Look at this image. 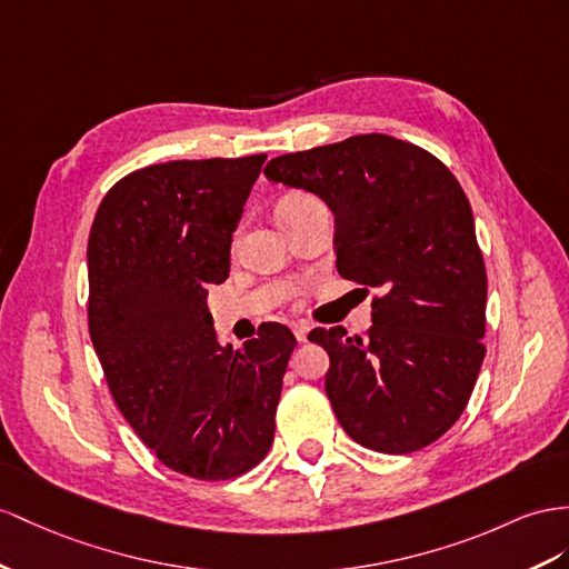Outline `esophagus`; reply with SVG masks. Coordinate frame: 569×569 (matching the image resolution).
<instances>
[{"label": "esophagus", "instance_id": "obj_1", "mask_svg": "<svg viewBox=\"0 0 569 569\" xmlns=\"http://www.w3.org/2000/svg\"><path fill=\"white\" fill-rule=\"evenodd\" d=\"M293 333H296V339L302 343V341H308L310 327H308V325H293Z\"/></svg>", "mask_w": 569, "mask_h": 569}]
</instances>
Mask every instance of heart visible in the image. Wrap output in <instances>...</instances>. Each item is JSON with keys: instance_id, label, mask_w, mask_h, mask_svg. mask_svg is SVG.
I'll list each match as a JSON object with an SVG mask.
<instances>
[{"instance_id": "b5f03b06", "label": "heart", "mask_w": 569, "mask_h": 569, "mask_svg": "<svg viewBox=\"0 0 569 569\" xmlns=\"http://www.w3.org/2000/svg\"><path fill=\"white\" fill-rule=\"evenodd\" d=\"M317 199L308 192H300V189H296V192H288L279 199V203H276V213L279 211H293V209H302L308 207V203H315Z\"/></svg>"}]
</instances>
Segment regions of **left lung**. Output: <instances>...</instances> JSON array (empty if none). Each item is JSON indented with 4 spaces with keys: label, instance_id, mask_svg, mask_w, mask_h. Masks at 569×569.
<instances>
[{
    "label": "left lung",
    "instance_id": "left-lung-1",
    "mask_svg": "<svg viewBox=\"0 0 569 569\" xmlns=\"http://www.w3.org/2000/svg\"><path fill=\"white\" fill-rule=\"evenodd\" d=\"M267 178L322 197L337 218V269L375 288L368 337L312 329L325 389L362 447L409 455L463 413L486 356L488 276L471 203L449 168L387 134L273 158Z\"/></svg>",
    "mask_w": 569,
    "mask_h": 569
}]
</instances>
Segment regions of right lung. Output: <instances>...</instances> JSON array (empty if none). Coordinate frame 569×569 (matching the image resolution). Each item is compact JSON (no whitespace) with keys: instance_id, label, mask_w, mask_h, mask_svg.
<instances>
[{"instance_id":"right-lung-1","label":"right lung","mask_w":569,"mask_h":569,"mask_svg":"<svg viewBox=\"0 0 569 569\" xmlns=\"http://www.w3.org/2000/svg\"><path fill=\"white\" fill-rule=\"evenodd\" d=\"M267 156L170 160L124 174L89 236V331L110 395L168 469L242 476L267 457L296 337L269 325L218 343L207 283H223L230 240Z\"/></svg>"}]
</instances>
